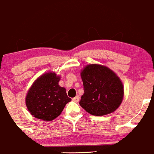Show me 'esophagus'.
<instances>
[{
  "label": "esophagus",
  "instance_id": "1",
  "mask_svg": "<svg viewBox=\"0 0 154 154\" xmlns=\"http://www.w3.org/2000/svg\"><path fill=\"white\" fill-rule=\"evenodd\" d=\"M79 100V95H76L75 98H72V100H73V101H75V102H78Z\"/></svg>",
  "mask_w": 154,
  "mask_h": 154
}]
</instances>
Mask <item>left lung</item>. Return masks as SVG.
I'll return each mask as SVG.
<instances>
[{
  "label": "left lung",
  "instance_id": "left-lung-1",
  "mask_svg": "<svg viewBox=\"0 0 154 154\" xmlns=\"http://www.w3.org/2000/svg\"><path fill=\"white\" fill-rule=\"evenodd\" d=\"M84 94L79 105L94 116H103L116 110L124 97V86L119 77L108 67L87 65L81 71Z\"/></svg>",
  "mask_w": 154,
  "mask_h": 154
}]
</instances>
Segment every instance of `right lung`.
I'll list each match as a JSON object with an SVG mask.
<instances>
[{
	"instance_id": "add662e5",
	"label": "right lung",
	"mask_w": 154,
	"mask_h": 154,
	"mask_svg": "<svg viewBox=\"0 0 154 154\" xmlns=\"http://www.w3.org/2000/svg\"><path fill=\"white\" fill-rule=\"evenodd\" d=\"M60 76L48 72L39 77L28 91L26 106L34 117L43 121H51L62 112L71 98L66 89L59 86Z\"/></svg>"
}]
</instances>
